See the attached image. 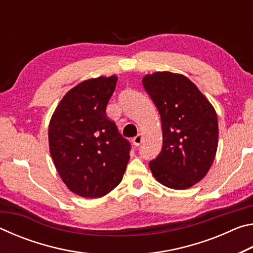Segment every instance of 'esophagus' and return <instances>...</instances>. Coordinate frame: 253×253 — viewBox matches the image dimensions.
Segmentation results:
<instances>
[{
	"mask_svg": "<svg viewBox=\"0 0 253 253\" xmlns=\"http://www.w3.org/2000/svg\"><path fill=\"white\" fill-rule=\"evenodd\" d=\"M142 143H143V136L142 135L138 134L136 137L132 138V144H134L135 146H139V145Z\"/></svg>",
	"mask_w": 253,
	"mask_h": 253,
	"instance_id": "obj_1",
	"label": "esophagus"
}]
</instances>
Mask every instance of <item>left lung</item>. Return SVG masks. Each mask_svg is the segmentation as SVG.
<instances>
[{
    "label": "left lung",
    "instance_id": "obj_1",
    "mask_svg": "<svg viewBox=\"0 0 253 253\" xmlns=\"http://www.w3.org/2000/svg\"><path fill=\"white\" fill-rule=\"evenodd\" d=\"M142 83L161 115L163 131L162 152L149 162V169L166 187H192L208 174L215 158V109L184 75L157 71Z\"/></svg>",
    "mask_w": 253,
    "mask_h": 253
}]
</instances>
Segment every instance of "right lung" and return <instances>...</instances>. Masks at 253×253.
Returning a JSON list of instances; mask_svg holds the SVG:
<instances>
[{
  "label": "right lung",
  "instance_id": "obj_1",
  "mask_svg": "<svg viewBox=\"0 0 253 253\" xmlns=\"http://www.w3.org/2000/svg\"><path fill=\"white\" fill-rule=\"evenodd\" d=\"M118 77L84 80L68 91L49 124V148L62 182L81 198L98 199L121 183L130 145L107 117Z\"/></svg>",
  "mask_w": 253,
  "mask_h": 253
}]
</instances>
